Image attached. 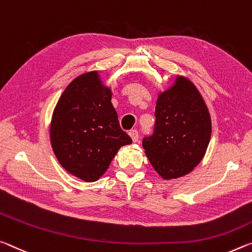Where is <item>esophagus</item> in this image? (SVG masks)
Here are the masks:
<instances>
[{
	"label": "esophagus",
	"mask_w": 252,
	"mask_h": 252,
	"mask_svg": "<svg viewBox=\"0 0 252 252\" xmlns=\"http://www.w3.org/2000/svg\"><path fill=\"white\" fill-rule=\"evenodd\" d=\"M129 136L131 137V139H133V142H137L138 141L139 135H138V131L136 130V129H131L129 131Z\"/></svg>",
	"instance_id": "1"
}]
</instances>
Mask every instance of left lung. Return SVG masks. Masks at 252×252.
Segmentation results:
<instances>
[{
    "label": "left lung",
    "mask_w": 252,
    "mask_h": 252,
    "mask_svg": "<svg viewBox=\"0 0 252 252\" xmlns=\"http://www.w3.org/2000/svg\"><path fill=\"white\" fill-rule=\"evenodd\" d=\"M154 133L143 139L145 154L164 180L189 174L202 158L211 137L208 107L193 82L176 77L158 94Z\"/></svg>",
    "instance_id": "1"
}]
</instances>
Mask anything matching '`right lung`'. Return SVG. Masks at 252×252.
Instances as JSON below:
<instances>
[{"instance_id":"obj_1","label":"right lung","mask_w":252,"mask_h":252,"mask_svg":"<svg viewBox=\"0 0 252 252\" xmlns=\"http://www.w3.org/2000/svg\"><path fill=\"white\" fill-rule=\"evenodd\" d=\"M110 100L111 90L92 71L70 82L53 110L50 141L56 158L86 182L97 181L119 148L131 143Z\"/></svg>"}]
</instances>
